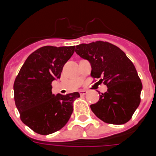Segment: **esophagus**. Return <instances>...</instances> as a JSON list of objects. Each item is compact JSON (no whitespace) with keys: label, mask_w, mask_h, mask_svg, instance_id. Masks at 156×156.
<instances>
[{"label":"esophagus","mask_w":156,"mask_h":156,"mask_svg":"<svg viewBox=\"0 0 156 156\" xmlns=\"http://www.w3.org/2000/svg\"><path fill=\"white\" fill-rule=\"evenodd\" d=\"M87 94V91L86 90H80V94L81 96Z\"/></svg>","instance_id":"obj_1"}]
</instances>
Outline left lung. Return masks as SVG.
<instances>
[{
  "mask_svg": "<svg viewBox=\"0 0 156 156\" xmlns=\"http://www.w3.org/2000/svg\"><path fill=\"white\" fill-rule=\"evenodd\" d=\"M75 51L90 63L91 76L101 77L98 82L108 87L97 103L90 105L92 112L105 122H128L140 105L142 90L132 62L118 47L103 41L81 44L76 46Z\"/></svg>",
  "mask_w": 156,
  "mask_h": 156,
  "instance_id": "1",
  "label": "left lung"
}]
</instances>
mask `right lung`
Segmentation results:
<instances>
[{
  "mask_svg": "<svg viewBox=\"0 0 156 156\" xmlns=\"http://www.w3.org/2000/svg\"><path fill=\"white\" fill-rule=\"evenodd\" d=\"M75 47L44 46L30 55L14 83L15 102L24 124L42 135L55 133L67 123L78 92L55 95L51 83L60 79L62 68Z\"/></svg>",
  "mask_w": 156,
  "mask_h": 156,
  "instance_id": "right-lung-1",
  "label": "right lung"
}]
</instances>
